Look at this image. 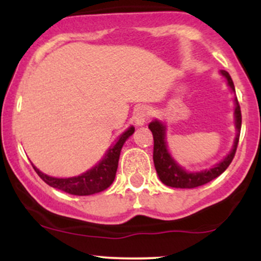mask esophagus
<instances>
[{"label":"esophagus","instance_id":"esophagus-1","mask_svg":"<svg viewBox=\"0 0 261 261\" xmlns=\"http://www.w3.org/2000/svg\"><path fill=\"white\" fill-rule=\"evenodd\" d=\"M149 116H151V109L146 106H141L137 108L136 113H135V122L137 126H141L148 120Z\"/></svg>","mask_w":261,"mask_h":261}]
</instances>
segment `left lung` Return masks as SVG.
<instances>
[{"label": "left lung", "mask_w": 261, "mask_h": 261, "mask_svg": "<svg viewBox=\"0 0 261 261\" xmlns=\"http://www.w3.org/2000/svg\"><path fill=\"white\" fill-rule=\"evenodd\" d=\"M221 73L223 74L227 79V82L233 92H236L234 85H233V81L230 79L229 73L227 71H221ZM236 127H237V136L234 140V145H233L232 151L229 152L228 155L222 162L215 166L214 168L208 170H202V172L197 173H188L184 169L180 168L178 164L175 163V161L170 157L168 153V149H167L166 140V127L163 124H161L160 121H152L148 125L149 130L152 131L153 135V162L155 170H157V174L160 176L161 181L163 184H166L167 187L172 188H180V189H193L201 187L203 184H207L214 179H216L218 175H221L222 173L228 168L230 162L234 158L237 147H238V141H239V135H241V127H242V113H241V107H239L238 99L236 98Z\"/></svg>", "instance_id": "obj_1"}]
</instances>
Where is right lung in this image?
I'll list each match as a JSON object with an SVG mask.
<instances>
[{
    "label": "right lung",
    "instance_id": "right-lung-1",
    "mask_svg": "<svg viewBox=\"0 0 261 261\" xmlns=\"http://www.w3.org/2000/svg\"><path fill=\"white\" fill-rule=\"evenodd\" d=\"M135 128L131 126L127 131L119 137L118 142L114 145V147L109 148L108 153L103 161L95 167H93L91 170L83 173L79 176L73 178H53L40 170L34 168L37 174L40 176L43 180L50 187L59 189V190L65 191V193L72 194V195H92V194L99 193V191L106 190L109 188L115 178L116 169H118L119 157H120V151L122 145L125 143L128 137L134 134Z\"/></svg>",
    "mask_w": 261,
    "mask_h": 261
}]
</instances>
